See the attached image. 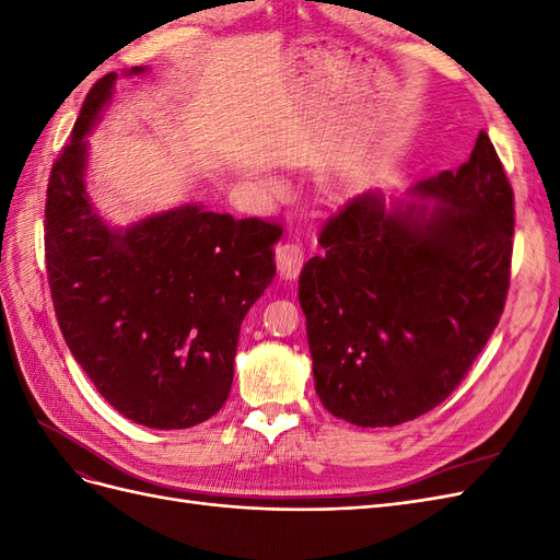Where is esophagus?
Listing matches in <instances>:
<instances>
[{"instance_id":"1","label":"esophagus","mask_w":560,"mask_h":560,"mask_svg":"<svg viewBox=\"0 0 560 560\" xmlns=\"http://www.w3.org/2000/svg\"><path fill=\"white\" fill-rule=\"evenodd\" d=\"M276 264H278V273L284 280H292L299 276V270L303 266V245L299 241H284L276 249Z\"/></svg>"}]
</instances>
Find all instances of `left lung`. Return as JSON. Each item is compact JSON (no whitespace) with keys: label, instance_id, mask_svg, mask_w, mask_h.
Returning <instances> with one entry per match:
<instances>
[{"label":"left lung","instance_id":"8db88e82","mask_svg":"<svg viewBox=\"0 0 560 560\" xmlns=\"http://www.w3.org/2000/svg\"><path fill=\"white\" fill-rule=\"evenodd\" d=\"M409 194L393 210L381 194L348 200L299 278L317 397L360 428L401 425L442 404L510 292L514 191L486 130L457 171Z\"/></svg>","mask_w":560,"mask_h":560}]
</instances>
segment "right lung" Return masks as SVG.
Here are the masks:
<instances>
[{
  "instance_id": "1",
  "label": "right lung",
  "mask_w": 560,
  "mask_h": 560,
  "mask_svg": "<svg viewBox=\"0 0 560 560\" xmlns=\"http://www.w3.org/2000/svg\"><path fill=\"white\" fill-rule=\"evenodd\" d=\"M114 81V72L95 81L48 177L50 299L67 348L118 413L184 430L231 393L241 325L276 276L282 226L198 206L109 226L86 194L83 138Z\"/></svg>"
}]
</instances>
